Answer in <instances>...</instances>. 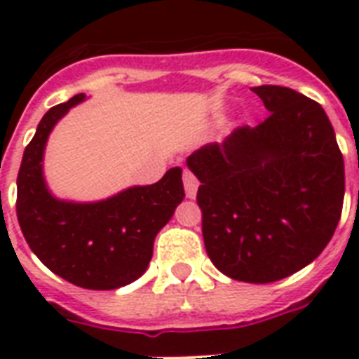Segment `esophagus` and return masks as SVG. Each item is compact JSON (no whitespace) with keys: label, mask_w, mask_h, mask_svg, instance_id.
<instances>
[{"label":"esophagus","mask_w":359,"mask_h":359,"mask_svg":"<svg viewBox=\"0 0 359 359\" xmlns=\"http://www.w3.org/2000/svg\"><path fill=\"white\" fill-rule=\"evenodd\" d=\"M182 180H184V190H186V197H194L197 196V188H199V180L196 179V175L190 173V171H184L182 175Z\"/></svg>","instance_id":"1"}]
</instances>
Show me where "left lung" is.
Masks as SVG:
<instances>
[{
    "label": "left lung",
    "mask_w": 359,
    "mask_h": 359,
    "mask_svg": "<svg viewBox=\"0 0 359 359\" xmlns=\"http://www.w3.org/2000/svg\"><path fill=\"white\" fill-rule=\"evenodd\" d=\"M270 111L186 158L201 186L205 248L219 272L272 283L317 259L339 224L345 163L320 104L294 89L253 87Z\"/></svg>",
    "instance_id": "8db88e82"
}]
</instances>
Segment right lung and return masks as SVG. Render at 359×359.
Segmentation results:
<instances>
[{"mask_svg":"<svg viewBox=\"0 0 359 359\" xmlns=\"http://www.w3.org/2000/svg\"><path fill=\"white\" fill-rule=\"evenodd\" d=\"M86 100L80 93L53 106L25 147L18 171L16 216L31 251L59 278L81 289L114 290L143 276L154 238L184 199L182 169L156 184L132 186L93 203L59 199L44 179V149L53 126Z\"/></svg>","mask_w":359,"mask_h":359,"instance_id":"add662e5","label":"right lung"}]
</instances>
